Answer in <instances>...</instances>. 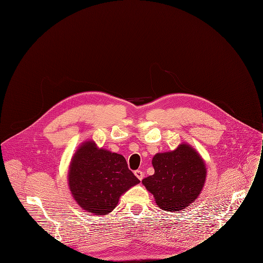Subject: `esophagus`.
I'll return each mask as SVG.
<instances>
[{
	"instance_id": "obj_1",
	"label": "esophagus",
	"mask_w": 263,
	"mask_h": 263,
	"mask_svg": "<svg viewBox=\"0 0 263 263\" xmlns=\"http://www.w3.org/2000/svg\"><path fill=\"white\" fill-rule=\"evenodd\" d=\"M135 176L141 181L144 178V173L142 171H140V170H137V171H135Z\"/></svg>"
}]
</instances>
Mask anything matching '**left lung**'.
I'll return each instance as SVG.
<instances>
[{"label":"left lung","instance_id":"obj_1","mask_svg":"<svg viewBox=\"0 0 263 263\" xmlns=\"http://www.w3.org/2000/svg\"><path fill=\"white\" fill-rule=\"evenodd\" d=\"M152 165L154 174L143 179L142 183L163 211L186 209L197 198L204 185V161L188 144H181L171 152L155 154Z\"/></svg>","mask_w":263,"mask_h":263}]
</instances>
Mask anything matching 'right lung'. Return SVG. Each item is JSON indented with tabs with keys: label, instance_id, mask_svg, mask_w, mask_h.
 I'll return each instance as SVG.
<instances>
[{
	"label": "right lung",
	"instance_id": "obj_1",
	"mask_svg": "<svg viewBox=\"0 0 263 263\" xmlns=\"http://www.w3.org/2000/svg\"><path fill=\"white\" fill-rule=\"evenodd\" d=\"M69 186L77 203L95 215H108L123 194L140 180L125 158L84 142L74 154L69 168Z\"/></svg>",
	"mask_w": 263,
	"mask_h": 263
}]
</instances>
